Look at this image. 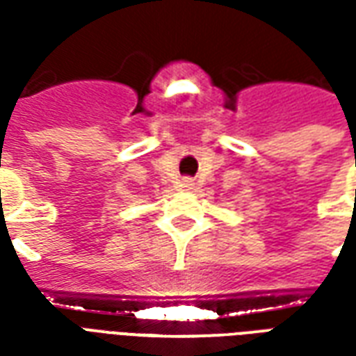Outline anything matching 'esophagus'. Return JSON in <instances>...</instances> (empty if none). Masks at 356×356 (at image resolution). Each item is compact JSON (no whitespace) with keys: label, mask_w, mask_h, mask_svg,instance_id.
Here are the masks:
<instances>
[{"label":"esophagus","mask_w":356,"mask_h":356,"mask_svg":"<svg viewBox=\"0 0 356 356\" xmlns=\"http://www.w3.org/2000/svg\"><path fill=\"white\" fill-rule=\"evenodd\" d=\"M193 181H191V179H183V181H181V188H185V191H191V188H193Z\"/></svg>","instance_id":"34e87169"}]
</instances>
